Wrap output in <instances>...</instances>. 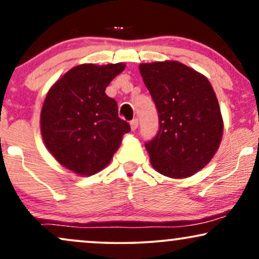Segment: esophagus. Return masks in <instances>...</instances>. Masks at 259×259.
<instances>
[{
    "instance_id": "1",
    "label": "esophagus",
    "mask_w": 259,
    "mask_h": 259,
    "mask_svg": "<svg viewBox=\"0 0 259 259\" xmlns=\"http://www.w3.org/2000/svg\"><path fill=\"white\" fill-rule=\"evenodd\" d=\"M139 126V120L138 119H133L130 121V127H132V130H136Z\"/></svg>"
}]
</instances>
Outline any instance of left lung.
Here are the masks:
<instances>
[{"label": "left lung", "mask_w": 259, "mask_h": 259, "mask_svg": "<svg viewBox=\"0 0 259 259\" xmlns=\"http://www.w3.org/2000/svg\"><path fill=\"white\" fill-rule=\"evenodd\" d=\"M159 117V132L146 147L154 170L185 179L204 168L223 138V118L203 74L177 61L140 64Z\"/></svg>", "instance_id": "obj_1"}]
</instances>
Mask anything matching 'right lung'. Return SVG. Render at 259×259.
I'll return each instance as SVG.
<instances>
[{"label": "right lung", "instance_id": "right-lung-1", "mask_svg": "<svg viewBox=\"0 0 259 259\" xmlns=\"http://www.w3.org/2000/svg\"><path fill=\"white\" fill-rule=\"evenodd\" d=\"M124 69V63L76 65L47 92L41 136L55 159L73 173L90 177L102 170L130 132L118 117L117 102L105 92Z\"/></svg>", "mask_w": 259, "mask_h": 259}]
</instances>
